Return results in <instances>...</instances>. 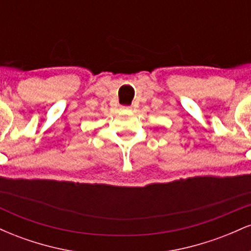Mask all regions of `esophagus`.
<instances>
[{
    "mask_svg": "<svg viewBox=\"0 0 251 251\" xmlns=\"http://www.w3.org/2000/svg\"><path fill=\"white\" fill-rule=\"evenodd\" d=\"M120 109H123V111H132V107L131 106H123Z\"/></svg>",
    "mask_w": 251,
    "mask_h": 251,
    "instance_id": "esophagus-1",
    "label": "esophagus"
}]
</instances>
